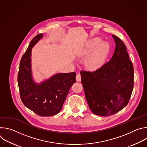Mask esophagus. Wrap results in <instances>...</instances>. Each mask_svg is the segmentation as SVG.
I'll return each instance as SVG.
<instances>
[{"mask_svg": "<svg viewBox=\"0 0 147 147\" xmlns=\"http://www.w3.org/2000/svg\"><path fill=\"white\" fill-rule=\"evenodd\" d=\"M76 80H77V81H78V82H80L81 81V74L80 73L77 74V76H76Z\"/></svg>", "mask_w": 147, "mask_h": 147, "instance_id": "1", "label": "esophagus"}]
</instances>
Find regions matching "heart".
<instances>
[{"label": "heart", "instance_id": "heart-1", "mask_svg": "<svg viewBox=\"0 0 147 147\" xmlns=\"http://www.w3.org/2000/svg\"><path fill=\"white\" fill-rule=\"evenodd\" d=\"M109 52V44L97 36L87 41L78 50L77 55L80 57L88 56L85 60V66L89 70H95L104 65Z\"/></svg>", "mask_w": 147, "mask_h": 147}]
</instances>
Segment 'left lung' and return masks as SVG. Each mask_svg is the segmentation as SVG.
<instances>
[{"label": "left lung", "mask_w": 147, "mask_h": 147, "mask_svg": "<svg viewBox=\"0 0 147 147\" xmlns=\"http://www.w3.org/2000/svg\"><path fill=\"white\" fill-rule=\"evenodd\" d=\"M116 48L110 60L94 71L80 72L90 110L102 116L114 115L129 103L134 86V69L123 42L112 35Z\"/></svg>", "instance_id": "left-lung-1"}]
</instances>
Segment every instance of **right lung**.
I'll list each match as a JSON object with an SVG mask.
<instances>
[{
    "label": "right lung",
    "mask_w": 147,
    "mask_h": 147,
    "mask_svg": "<svg viewBox=\"0 0 147 147\" xmlns=\"http://www.w3.org/2000/svg\"><path fill=\"white\" fill-rule=\"evenodd\" d=\"M34 37L23 55L20 63L18 84L20 98L24 105L41 116H51L62 109L70 87L76 82V73H57L49 78L35 82L32 76V48L43 37Z\"/></svg>",
    "instance_id": "obj_1"
}]
</instances>
